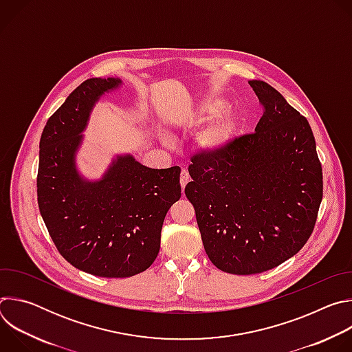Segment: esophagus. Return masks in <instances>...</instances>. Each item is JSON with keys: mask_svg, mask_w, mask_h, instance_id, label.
Masks as SVG:
<instances>
[{"mask_svg": "<svg viewBox=\"0 0 352 352\" xmlns=\"http://www.w3.org/2000/svg\"><path fill=\"white\" fill-rule=\"evenodd\" d=\"M190 181V177H189V173L186 170H182L181 171V177H179V184L182 186V189L185 188V185Z\"/></svg>", "mask_w": 352, "mask_h": 352, "instance_id": "esophagus-1", "label": "esophagus"}]
</instances>
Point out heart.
Instances as JSON below:
<instances>
[{
	"label": "heart",
	"mask_w": 352,
	"mask_h": 352,
	"mask_svg": "<svg viewBox=\"0 0 352 352\" xmlns=\"http://www.w3.org/2000/svg\"><path fill=\"white\" fill-rule=\"evenodd\" d=\"M224 107V102L219 98L206 100L197 109L196 118L197 121H205L208 118H212L213 116L219 114L221 109ZM236 128L235 117L230 113H223L219 117H216L204 131L199 135L197 142L199 146L202 147L208 153H216L223 147L228 144L231 138L234 136Z\"/></svg>",
	"instance_id": "heart-1"
}]
</instances>
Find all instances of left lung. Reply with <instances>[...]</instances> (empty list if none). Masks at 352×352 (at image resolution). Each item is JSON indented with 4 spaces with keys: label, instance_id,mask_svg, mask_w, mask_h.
Listing matches in <instances>:
<instances>
[{
    "label": "left lung",
    "instance_id": "1",
    "mask_svg": "<svg viewBox=\"0 0 352 352\" xmlns=\"http://www.w3.org/2000/svg\"><path fill=\"white\" fill-rule=\"evenodd\" d=\"M249 85L263 107L255 132L193 156L185 186L209 259L239 276L267 272L298 254L323 197L308 120L266 82Z\"/></svg>",
    "mask_w": 352,
    "mask_h": 352
}]
</instances>
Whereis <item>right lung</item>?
<instances>
[{"label": "right lung", "instance_id": "right-lung-1", "mask_svg": "<svg viewBox=\"0 0 352 352\" xmlns=\"http://www.w3.org/2000/svg\"><path fill=\"white\" fill-rule=\"evenodd\" d=\"M120 79L91 78L80 83L48 118L37 171L40 214L58 252L76 269L121 278L152 266L168 209L181 197L179 167L147 168L132 156H118L96 182L75 167L90 110Z\"/></svg>", "mask_w": 352, "mask_h": 352}]
</instances>
